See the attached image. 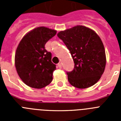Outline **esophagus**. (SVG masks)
<instances>
[{
  "mask_svg": "<svg viewBox=\"0 0 121 121\" xmlns=\"http://www.w3.org/2000/svg\"><path fill=\"white\" fill-rule=\"evenodd\" d=\"M57 67H58L59 69H61V68H62V64H60V63H59V64H57Z\"/></svg>",
  "mask_w": 121,
  "mask_h": 121,
  "instance_id": "esophagus-1",
  "label": "esophagus"
}]
</instances>
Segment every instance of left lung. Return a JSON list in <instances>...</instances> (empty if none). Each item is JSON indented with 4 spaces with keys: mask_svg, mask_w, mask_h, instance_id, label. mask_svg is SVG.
Here are the masks:
<instances>
[{
    "mask_svg": "<svg viewBox=\"0 0 121 121\" xmlns=\"http://www.w3.org/2000/svg\"><path fill=\"white\" fill-rule=\"evenodd\" d=\"M70 51L74 68L67 72L70 84L78 88H88L98 82L106 65L104 46L94 30L76 25L57 33Z\"/></svg>",
    "mask_w": 121,
    "mask_h": 121,
    "instance_id": "left-lung-1",
    "label": "left lung"
}]
</instances>
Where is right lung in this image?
I'll use <instances>...</instances> for the list:
<instances>
[{
    "label": "right lung",
    "instance_id": "obj_1",
    "mask_svg": "<svg viewBox=\"0 0 121 121\" xmlns=\"http://www.w3.org/2000/svg\"><path fill=\"white\" fill-rule=\"evenodd\" d=\"M56 33L47 27H37L26 33L17 47L14 59L17 73L31 88H42L53 80L56 65L51 62V53L45 49V45Z\"/></svg>",
    "mask_w": 121,
    "mask_h": 121
}]
</instances>
